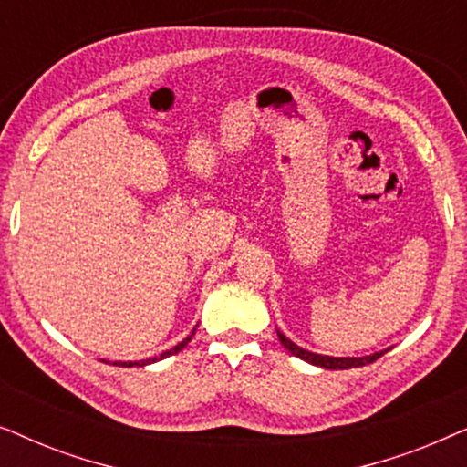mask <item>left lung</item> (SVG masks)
<instances>
[{"label": "left lung", "instance_id": "8db88e82", "mask_svg": "<svg viewBox=\"0 0 467 467\" xmlns=\"http://www.w3.org/2000/svg\"><path fill=\"white\" fill-rule=\"evenodd\" d=\"M278 340L283 342V347L289 350L291 355H296V357H299V359L312 363V366H321L325 369L361 368V366H368V363H374L376 359H380V357L387 353V350H380V353H374V355H368V357H327V355L310 353V350L297 347L296 342H291L289 337H286L285 334H280V331H278Z\"/></svg>", "mask_w": 467, "mask_h": 467}]
</instances>
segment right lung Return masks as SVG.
Instances as JSON below:
<instances>
[{
  "instance_id": "right-lung-1",
  "label": "right lung",
  "mask_w": 467,
  "mask_h": 467,
  "mask_svg": "<svg viewBox=\"0 0 467 467\" xmlns=\"http://www.w3.org/2000/svg\"><path fill=\"white\" fill-rule=\"evenodd\" d=\"M193 334H195V329H193ZM193 334H191L189 337H184V340L181 342V344H176L174 348H170V350H165V353H161L159 357H152V359H142V361H117L114 363V366H119V368H133V366H149V363H155V361H159V359H165V357H170V355H176L178 350H182L184 347H187L189 344V340L191 337H193Z\"/></svg>"
}]
</instances>
